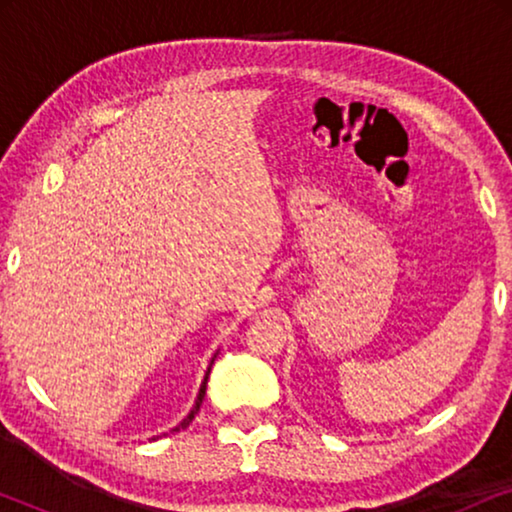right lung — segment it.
Segmentation results:
<instances>
[{
	"label": "right lung",
	"mask_w": 512,
	"mask_h": 512,
	"mask_svg": "<svg viewBox=\"0 0 512 512\" xmlns=\"http://www.w3.org/2000/svg\"><path fill=\"white\" fill-rule=\"evenodd\" d=\"M212 363H214V359H212ZM209 370H212V366L207 368V375H205V380H202V384H200V391H198V398H195V405L191 408V412H188V415L184 417V422H181L177 429H172V431H179V429H186L188 424L193 422L195 419V415H198V410H200V405H202V398H205V391H207V377H209Z\"/></svg>",
	"instance_id": "1"
}]
</instances>
